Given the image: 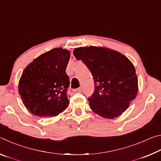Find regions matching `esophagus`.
Instances as JSON below:
<instances>
[{
    "label": "esophagus",
    "instance_id": "1",
    "mask_svg": "<svg viewBox=\"0 0 161 161\" xmlns=\"http://www.w3.org/2000/svg\"><path fill=\"white\" fill-rule=\"evenodd\" d=\"M76 91L78 92H82V88H81V87H80V88H77V90H76Z\"/></svg>",
    "mask_w": 161,
    "mask_h": 161
}]
</instances>
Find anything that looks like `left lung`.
<instances>
[{"label": "left lung", "mask_w": 161, "mask_h": 161, "mask_svg": "<svg viewBox=\"0 0 161 161\" xmlns=\"http://www.w3.org/2000/svg\"><path fill=\"white\" fill-rule=\"evenodd\" d=\"M73 54L93 76L95 89L88 99L91 109L107 119L121 115L138 93V78L131 62L119 52L95 46L76 48Z\"/></svg>", "instance_id": "8db88e82"}]
</instances>
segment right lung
Wrapping results in <instances>:
<instances>
[{
	"label": "right lung",
	"mask_w": 161,
	"mask_h": 161,
	"mask_svg": "<svg viewBox=\"0 0 161 161\" xmlns=\"http://www.w3.org/2000/svg\"><path fill=\"white\" fill-rule=\"evenodd\" d=\"M70 52L54 48L35 58L23 72L18 92L30 112L40 117L55 116L69 106L66 74Z\"/></svg>",
	"instance_id": "1"
}]
</instances>
